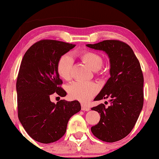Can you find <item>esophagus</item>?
Masks as SVG:
<instances>
[{
    "mask_svg": "<svg viewBox=\"0 0 159 159\" xmlns=\"http://www.w3.org/2000/svg\"><path fill=\"white\" fill-rule=\"evenodd\" d=\"M81 108H82V110L84 111H89L90 110V108L87 107V106H85L84 105L81 106Z\"/></svg>",
    "mask_w": 159,
    "mask_h": 159,
    "instance_id": "esophagus-1",
    "label": "esophagus"
}]
</instances>
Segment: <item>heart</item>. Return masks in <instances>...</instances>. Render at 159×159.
<instances>
[{"instance_id":"heart-1","label":"heart","mask_w":159,"mask_h":159,"mask_svg":"<svg viewBox=\"0 0 159 159\" xmlns=\"http://www.w3.org/2000/svg\"><path fill=\"white\" fill-rule=\"evenodd\" d=\"M80 57L83 61L94 70H98L103 65L102 57L96 52L83 51L80 53ZM73 63V58L69 54H65L59 58L57 69L58 74L62 79L69 80L71 78ZM98 89V84L96 83L77 80L68 86L67 91L71 99L79 101L82 103H87L97 93Z\"/></svg>"}]
</instances>
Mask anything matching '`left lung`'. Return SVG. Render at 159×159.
Wrapping results in <instances>:
<instances>
[{"instance_id":"obj_1","label":"left lung","mask_w":159,"mask_h":159,"mask_svg":"<svg viewBox=\"0 0 159 159\" xmlns=\"http://www.w3.org/2000/svg\"><path fill=\"white\" fill-rule=\"evenodd\" d=\"M87 47L103 51L110 62V75L94 101L109 99L91 110L101 114L98 124L91 127L96 138L106 142L121 140L128 136L138 120L143 105V76L140 63L132 48L117 40H106Z\"/></svg>"}]
</instances>
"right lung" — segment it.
I'll return each mask as SVG.
<instances>
[{
  "mask_svg": "<svg viewBox=\"0 0 159 159\" xmlns=\"http://www.w3.org/2000/svg\"><path fill=\"white\" fill-rule=\"evenodd\" d=\"M74 44L55 40H41L28 49L21 61L16 91L18 116L25 131L35 141L53 143L66 131L70 118L81 109L78 101L61 100L54 103L50 96L64 97L57 65L59 58Z\"/></svg>",
  "mask_w": 159,
  "mask_h": 159,
  "instance_id": "obj_1",
  "label": "right lung"
}]
</instances>
